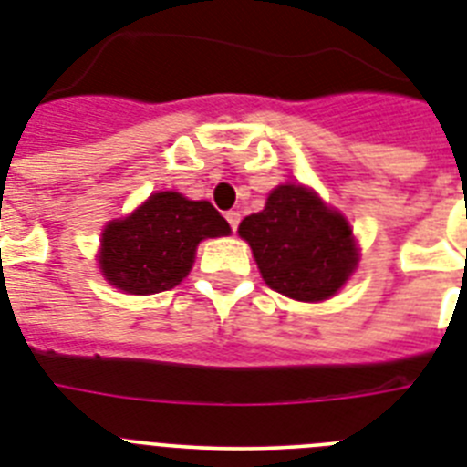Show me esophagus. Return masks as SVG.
<instances>
[{"label": "esophagus", "instance_id": "1", "mask_svg": "<svg viewBox=\"0 0 467 467\" xmlns=\"http://www.w3.org/2000/svg\"><path fill=\"white\" fill-rule=\"evenodd\" d=\"M225 221L230 223V227H233V230H237V225H240V213H237V211H227Z\"/></svg>", "mask_w": 467, "mask_h": 467}]
</instances>
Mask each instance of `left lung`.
Listing matches in <instances>:
<instances>
[{
  "mask_svg": "<svg viewBox=\"0 0 467 467\" xmlns=\"http://www.w3.org/2000/svg\"><path fill=\"white\" fill-rule=\"evenodd\" d=\"M240 234L268 287L299 302L328 299L358 266L348 221L302 184L273 189L266 208L240 223Z\"/></svg>",
  "mask_w": 467,
  "mask_h": 467,
  "instance_id": "obj_1",
  "label": "left lung"
}]
</instances>
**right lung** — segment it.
<instances>
[{
    "label": "right lung",
    "mask_w": 467,
    "mask_h": 467,
    "mask_svg": "<svg viewBox=\"0 0 467 467\" xmlns=\"http://www.w3.org/2000/svg\"><path fill=\"white\" fill-rule=\"evenodd\" d=\"M227 233L230 225L208 201L161 192L105 227L98 261L102 275L124 293H162L187 278L201 240Z\"/></svg>",
    "instance_id": "right-lung-1"
}]
</instances>
